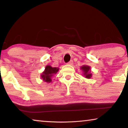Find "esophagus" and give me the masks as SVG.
<instances>
[{"mask_svg":"<svg viewBox=\"0 0 128 128\" xmlns=\"http://www.w3.org/2000/svg\"><path fill=\"white\" fill-rule=\"evenodd\" d=\"M73 64V60H70V61H69V62H68V64H69V65H72Z\"/></svg>","mask_w":128,"mask_h":128,"instance_id":"obj_1","label":"esophagus"}]
</instances>
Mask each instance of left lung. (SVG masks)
I'll return each instance as SVG.
<instances>
[{
	"instance_id": "8db88e82",
	"label": "left lung",
	"mask_w": 128,
	"mask_h": 128,
	"mask_svg": "<svg viewBox=\"0 0 128 128\" xmlns=\"http://www.w3.org/2000/svg\"><path fill=\"white\" fill-rule=\"evenodd\" d=\"M80 69L83 72V76L87 78H90L92 77V74L91 73V68L89 66L83 65L80 68Z\"/></svg>"
}]
</instances>
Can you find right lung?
Wrapping results in <instances>:
<instances>
[{
	"label": "right lung",
	"instance_id": "add662e5",
	"mask_svg": "<svg viewBox=\"0 0 128 128\" xmlns=\"http://www.w3.org/2000/svg\"><path fill=\"white\" fill-rule=\"evenodd\" d=\"M58 68H53L50 65H47L44 71L41 74V78L44 82L50 83L52 81V78L59 71Z\"/></svg>",
	"mask_w": 128,
	"mask_h": 128
}]
</instances>
